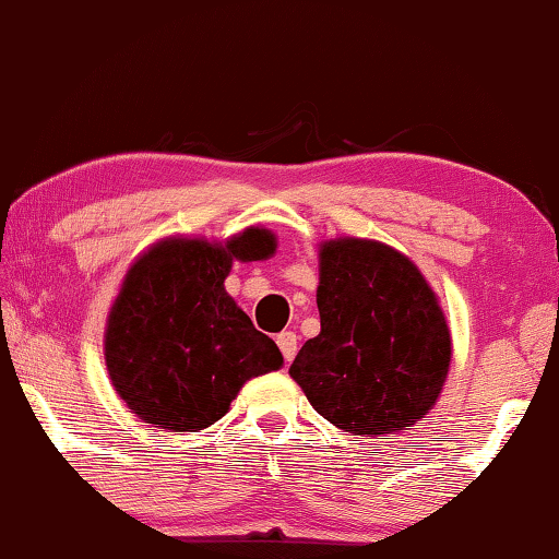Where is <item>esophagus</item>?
Returning a JSON list of instances; mask_svg holds the SVG:
<instances>
[{"label":"esophagus","instance_id":"obj_1","mask_svg":"<svg viewBox=\"0 0 559 559\" xmlns=\"http://www.w3.org/2000/svg\"><path fill=\"white\" fill-rule=\"evenodd\" d=\"M277 345L282 349V357H285V362H292L297 355V334L295 332H280L277 334Z\"/></svg>","mask_w":559,"mask_h":559}]
</instances>
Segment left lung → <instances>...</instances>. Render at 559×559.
I'll return each instance as SVG.
<instances>
[{"mask_svg":"<svg viewBox=\"0 0 559 559\" xmlns=\"http://www.w3.org/2000/svg\"><path fill=\"white\" fill-rule=\"evenodd\" d=\"M317 309L322 330L299 349L289 377L328 423L384 437L435 407L452 340L409 257L374 239L322 242Z\"/></svg>","mask_w":559,"mask_h":559,"instance_id":"8db88e82","label":"left lung"}]
</instances>
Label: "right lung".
Instances as JSON below:
<instances>
[{
  "label": "right lung",
  "mask_w": 559,
  "mask_h": 559,
  "mask_svg": "<svg viewBox=\"0 0 559 559\" xmlns=\"http://www.w3.org/2000/svg\"><path fill=\"white\" fill-rule=\"evenodd\" d=\"M270 229L227 242L167 237L127 272L107 317L105 362L119 397L147 425L197 432L227 415L252 377L282 367V352L227 295L231 262L267 260Z\"/></svg>",
  "instance_id": "obj_1"
}]
</instances>
